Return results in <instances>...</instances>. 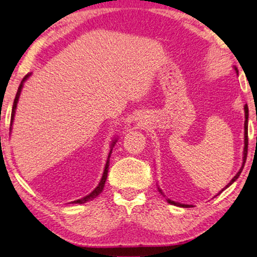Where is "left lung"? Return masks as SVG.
<instances>
[{"mask_svg": "<svg viewBox=\"0 0 257 257\" xmlns=\"http://www.w3.org/2000/svg\"><path fill=\"white\" fill-rule=\"evenodd\" d=\"M235 70H236V73H237V68L235 67ZM244 112H245V122H244V152H243V164H242V167H241V169L238 170V173L236 174V175L234 176V179H232L230 182L228 183V186L225 187V188H228L229 186H230L231 183H234L236 180L238 179V176H240V174H241V172H242V169H243V167H244V163H245V160H247V154H248V105H245L244 107ZM224 188V189H225ZM159 191L161 194H163L162 193V190L160 189L159 188ZM168 201V202L170 203V204H174V206H179V207H183V208H188V207H193V206H189V204H182V203H177V202H175V201H172V200H167Z\"/></svg>", "mask_w": 257, "mask_h": 257, "instance_id": "8db88e82", "label": "left lung"}]
</instances>
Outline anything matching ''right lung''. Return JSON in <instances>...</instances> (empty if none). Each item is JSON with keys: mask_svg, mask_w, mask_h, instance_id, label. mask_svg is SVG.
Returning a JSON list of instances; mask_svg holds the SVG:
<instances>
[{"mask_svg": "<svg viewBox=\"0 0 257 257\" xmlns=\"http://www.w3.org/2000/svg\"><path fill=\"white\" fill-rule=\"evenodd\" d=\"M28 76H29V75H27V76H26L25 78H23V81H25L26 78L28 77ZM22 83H23V82H22ZM22 83L20 84V87H19V90H17V94H16V96H15V100H14V104H13V110H12V119H10V125H12V123H13L14 115H15V109H16V105H17V101H19L20 94H21ZM112 145H115V142H112ZM111 150H112V149H110V153H109V156H108L107 163H105V168H104L103 175H102V179H101V181H100V183H98V186H97L96 188H95V189H94L93 191H91L90 194L87 195V196L83 197V198H81V200H76V201H74L73 203H84V202H87V201H89V200H93V198L96 197L97 195H100V194H101V191L103 190V188H104V183H105V180H107V176H108V168H109V157H110Z\"/></svg>", "mask_w": 257, "mask_h": 257, "instance_id": "1", "label": "right lung"}]
</instances>
